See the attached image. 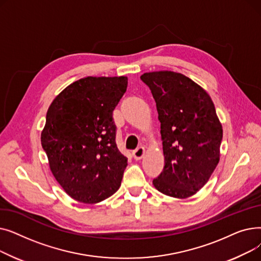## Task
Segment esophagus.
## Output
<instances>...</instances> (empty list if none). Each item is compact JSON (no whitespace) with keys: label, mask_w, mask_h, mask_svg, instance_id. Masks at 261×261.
I'll return each instance as SVG.
<instances>
[{"label":"esophagus","mask_w":261,"mask_h":261,"mask_svg":"<svg viewBox=\"0 0 261 261\" xmlns=\"http://www.w3.org/2000/svg\"><path fill=\"white\" fill-rule=\"evenodd\" d=\"M144 153H145V148H144V147H142V146H140V147L136 148V149L134 150V151L132 152L133 158H134L135 160H141V159L143 158Z\"/></svg>","instance_id":"1"}]
</instances>
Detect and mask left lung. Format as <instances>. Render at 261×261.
Segmentation results:
<instances>
[{
	"label": "left lung",
	"mask_w": 261,
	"mask_h": 261,
	"mask_svg": "<svg viewBox=\"0 0 261 261\" xmlns=\"http://www.w3.org/2000/svg\"><path fill=\"white\" fill-rule=\"evenodd\" d=\"M156 103L165 165L153 179L162 194L185 199L207 183L220 160L223 130L210 95L180 73L141 76Z\"/></svg>",
	"instance_id": "obj_1"
}]
</instances>
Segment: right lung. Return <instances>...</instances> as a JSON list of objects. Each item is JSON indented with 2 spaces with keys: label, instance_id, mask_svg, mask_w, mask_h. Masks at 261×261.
<instances>
[{
  "label": "right lung",
  "instance_id": "obj_1",
  "mask_svg": "<svg viewBox=\"0 0 261 261\" xmlns=\"http://www.w3.org/2000/svg\"><path fill=\"white\" fill-rule=\"evenodd\" d=\"M128 78L86 77L50 103L41 144L65 193L86 204L103 201L120 186L128 159L117 148L113 111Z\"/></svg>",
  "mask_w": 261,
  "mask_h": 261
}]
</instances>
